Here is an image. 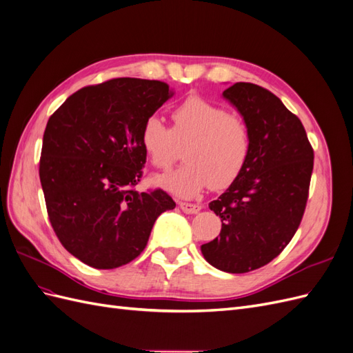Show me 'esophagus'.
<instances>
[{
	"label": "esophagus",
	"instance_id": "34e87169",
	"mask_svg": "<svg viewBox=\"0 0 353 353\" xmlns=\"http://www.w3.org/2000/svg\"><path fill=\"white\" fill-rule=\"evenodd\" d=\"M178 206L183 209L185 213H197L201 210L200 205H194V203H185V201H179Z\"/></svg>",
	"mask_w": 353,
	"mask_h": 353
}]
</instances>
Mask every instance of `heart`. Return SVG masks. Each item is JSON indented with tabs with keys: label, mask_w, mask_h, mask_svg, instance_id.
Returning <instances> with one entry per match:
<instances>
[{
	"label": "heart",
	"mask_w": 353,
	"mask_h": 353,
	"mask_svg": "<svg viewBox=\"0 0 353 353\" xmlns=\"http://www.w3.org/2000/svg\"><path fill=\"white\" fill-rule=\"evenodd\" d=\"M172 128L157 116L144 122L141 145L153 166L169 169L184 147L187 163L157 178V185L179 197H194L209 185L227 188L236 181L250 154L248 123L200 97H188L170 113Z\"/></svg>",
	"instance_id": "obj_1"
}]
</instances>
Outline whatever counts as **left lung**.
Masks as SVG:
<instances>
[{
    "label": "left lung",
    "mask_w": 353,
    "mask_h": 353,
    "mask_svg": "<svg viewBox=\"0 0 353 353\" xmlns=\"http://www.w3.org/2000/svg\"><path fill=\"white\" fill-rule=\"evenodd\" d=\"M222 95L248 123L250 154L240 176L209 203L222 228L201 253L223 272L244 274L276 258L301 225L314 148L301 119L271 91L237 82Z\"/></svg>",
    "instance_id": "obj_1"
}]
</instances>
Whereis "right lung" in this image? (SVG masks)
<instances>
[{
	"label": "right lung",
	"instance_id": "add662e5",
	"mask_svg": "<svg viewBox=\"0 0 353 353\" xmlns=\"http://www.w3.org/2000/svg\"><path fill=\"white\" fill-rule=\"evenodd\" d=\"M170 97L165 82L116 78L81 88L50 116L39 159L48 218L63 248L92 268L134 261L157 216L175 208L163 190L134 188L147 159L143 125Z\"/></svg>",
	"mask_w": 353,
	"mask_h": 353
}]
</instances>
